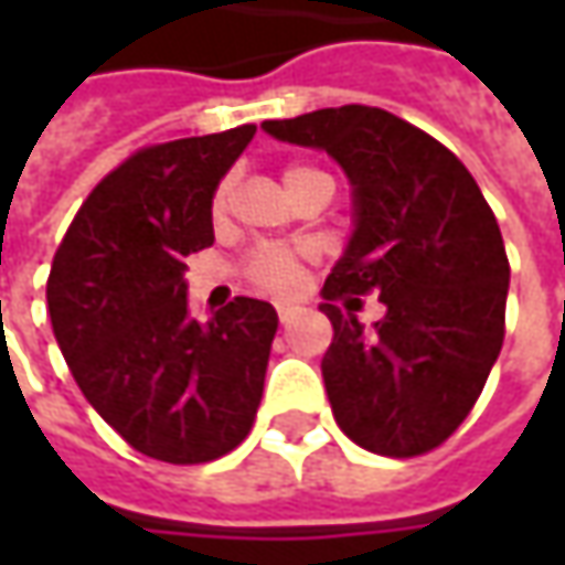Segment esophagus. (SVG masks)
<instances>
[{
	"label": "esophagus",
	"instance_id": "34e87169",
	"mask_svg": "<svg viewBox=\"0 0 565 565\" xmlns=\"http://www.w3.org/2000/svg\"><path fill=\"white\" fill-rule=\"evenodd\" d=\"M298 311H301V308H298V305H292V301H279V305H276V315H279V320H282V323H289V320H292Z\"/></svg>",
	"mask_w": 565,
	"mask_h": 565
}]
</instances>
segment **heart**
Returning a JSON list of instances; mask_svg holds the SVG:
<instances>
[{"label":"heart","instance_id":"heart-1","mask_svg":"<svg viewBox=\"0 0 565 565\" xmlns=\"http://www.w3.org/2000/svg\"><path fill=\"white\" fill-rule=\"evenodd\" d=\"M308 172H315V169H305V166H289L286 169V185H292L295 179H301V175H308ZM213 216H223L228 206H232V182H220V188L213 191ZM311 257V250L308 248H289V245H264V248H257L248 257V279L257 286V289H264V292L273 295H286L292 292L295 286H298V276H301V267H305V260Z\"/></svg>","mask_w":565,"mask_h":565}]
</instances>
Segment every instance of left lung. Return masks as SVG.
<instances>
[{
    "label": "left lung",
    "mask_w": 565,
    "mask_h": 565,
    "mask_svg": "<svg viewBox=\"0 0 565 565\" xmlns=\"http://www.w3.org/2000/svg\"><path fill=\"white\" fill-rule=\"evenodd\" d=\"M279 141L320 147L355 198V232L323 282L333 342L320 361L333 418L371 452L412 459L452 437L503 349L510 260L497 216L462 160L377 106L264 121ZM377 291L371 334L335 305Z\"/></svg>",
    "instance_id": "obj_1"
}]
</instances>
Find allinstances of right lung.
Instances as JSON below:
<instances>
[{
    "label": "right lung",
    "mask_w": 565,
    "mask_h": 565,
    "mask_svg": "<svg viewBox=\"0 0 565 565\" xmlns=\"http://www.w3.org/2000/svg\"><path fill=\"white\" fill-rule=\"evenodd\" d=\"M257 125L141 147L75 213L46 279L50 320L81 393L138 452L201 466L248 437L279 327L238 295L188 317L185 257L213 245V191Z\"/></svg>",
    "instance_id": "1"
}]
</instances>
